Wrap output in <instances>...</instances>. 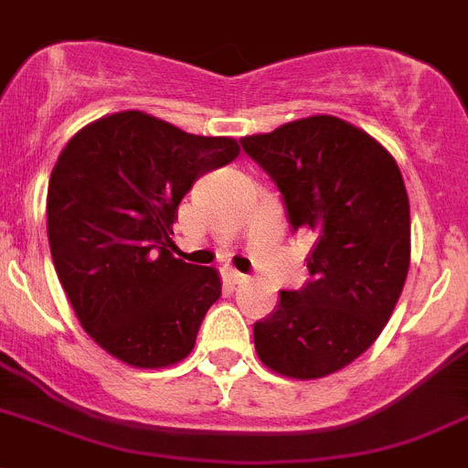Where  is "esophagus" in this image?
I'll return each mask as SVG.
<instances>
[{
  "label": "esophagus",
  "mask_w": 468,
  "mask_h": 468,
  "mask_svg": "<svg viewBox=\"0 0 468 468\" xmlns=\"http://www.w3.org/2000/svg\"><path fill=\"white\" fill-rule=\"evenodd\" d=\"M223 275H226V282L229 284H239L247 280V275H242L239 271H235V268H223Z\"/></svg>",
  "instance_id": "esophagus-1"
}]
</instances>
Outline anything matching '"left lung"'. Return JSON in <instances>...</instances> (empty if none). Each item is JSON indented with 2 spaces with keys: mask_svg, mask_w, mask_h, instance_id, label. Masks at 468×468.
I'll return each instance as SVG.
<instances>
[{
  "mask_svg": "<svg viewBox=\"0 0 468 468\" xmlns=\"http://www.w3.org/2000/svg\"><path fill=\"white\" fill-rule=\"evenodd\" d=\"M271 174L292 229L315 235L313 275L254 324L257 356L290 379H320L363 356L391 318L410 268L403 174L377 138L335 115L242 138Z\"/></svg>",
  "mask_w": 468,
  "mask_h": 468,
  "instance_id": "left-lung-1",
  "label": "left lung"
}]
</instances>
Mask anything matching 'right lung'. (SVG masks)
<instances>
[{
	"instance_id": "obj_1",
	"label": "right lung",
	"mask_w": 468,
	"mask_h": 468,
	"mask_svg": "<svg viewBox=\"0 0 468 468\" xmlns=\"http://www.w3.org/2000/svg\"><path fill=\"white\" fill-rule=\"evenodd\" d=\"M239 153L144 111L89 122L60 150L47 233L72 311L105 353L138 369L181 363L221 296L214 266L172 254L178 205L197 176Z\"/></svg>"
}]
</instances>
